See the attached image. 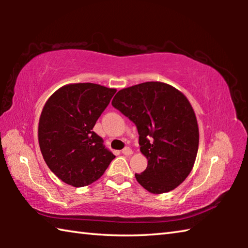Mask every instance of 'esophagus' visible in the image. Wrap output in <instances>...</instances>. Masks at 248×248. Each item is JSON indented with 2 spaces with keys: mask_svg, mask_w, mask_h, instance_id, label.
<instances>
[{
  "mask_svg": "<svg viewBox=\"0 0 248 248\" xmlns=\"http://www.w3.org/2000/svg\"><path fill=\"white\" fill-rule=\"evenodd\" d=\"M132 153H133V151L130 149V148H124L123 150V154L125 155V156H130V155H131Z\"/></svg>",
  "mask_w": 248,
  "mask_h": 248,
  "instance_id": "34e87169",
  "label": "esophagus"
}]
</instances>
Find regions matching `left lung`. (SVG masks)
I'll return each instance as SVG.
<instances>
[{
	"label": "left lung",
	"mask_w": 248,
	"mask_h": 248,
	"mask_svg": "<svg viewBox=\"0 0 248 248\" xmlns=\"http://www.w3.org/2000/svg\"><path fill=\"white\" fill-rule=\"evenodd\" d=\"M112 106L133 121L148 167L136 179L151 194L178 187L194 167L199 128L194 108L182 92L163 82L120 90Z\"/></svg>",
	"instance_id": "1"
}]
</instances>
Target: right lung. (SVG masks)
I'll return each instance as SVG.
<instances>
[{
  "mask_svg": "<svg viewBox=\"0 0 248 248\" xmlns=\"http://www.w3.org/2000/svg\"><path fill=\"white\" fill-rule=\"evenodd\" d=\"M116 92L94 83L66 84L46 102L38 124L39 146L46 164L63 183L89 186L116 157L93 131Z\"/></svg>",
  "mask_w": 248,
  "mask_h": 248,
  "instance_id": "obj_1",
  "label": "right lung"
}]
</instances>
